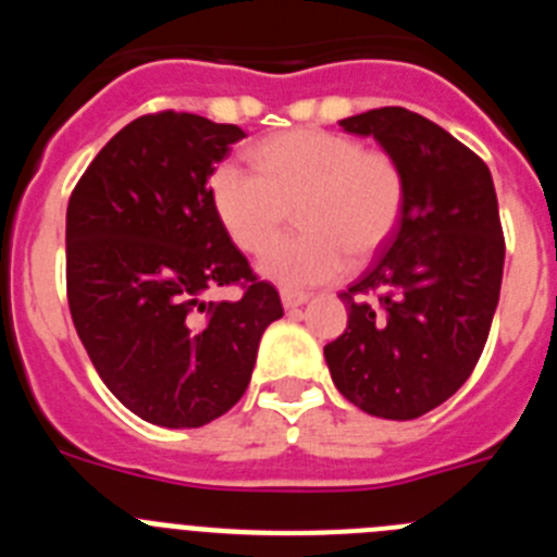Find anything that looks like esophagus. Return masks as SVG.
Returning a JSON list of instances; mask_svg holds the SVG:
<instances>
[{
  "label": "esophagus",
  "instance_id": "34e87169",
  "mask_svg": "<svg viewBox=\"0 0 557 557\" xmlns=\"http://www.w3.org/2000/svg\"><path fill=\"white\" fill-rule=\"evenodd\" d=\"M312 295L307 293V289H295V287H282V304L287 309H295V307H304V304L309 301Z\"/></svg>",
  "mask_w": 557,
  "mask_h": 557
}]
</instances>
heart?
Instances as JSON below:
<instances>
[{
	"label": "heart",
	"instance_id": "b5f03b06",
	"mask_svg": "<svg viewBox=\"0 0 557 557\" xmlns=\"http://www.w3.org/2000/svg\"><path fill=\"white\" fill-rule=\"evenodd\" d=\"M209 195L225 234L259 253L292 216L305 225L271 246L259 262L268 278L318 284L376 253L396 231L407 200L405 170L385 150H368L343 133L287 131L253 150V170L220 164Z\"/></svg>",
	"mask_w": 557,
	"mask_h": 557
}]
</instances>
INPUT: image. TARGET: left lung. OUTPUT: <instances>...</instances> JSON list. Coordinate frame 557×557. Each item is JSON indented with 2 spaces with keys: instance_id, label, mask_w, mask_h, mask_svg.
<instances>
[{
  "instance_id": "1",
  "label": "left lung",
  "mask_w": 557,
  "mask_h": 557,
  "mask_svg": "<svg viewBox=\"0 0 557 557\" xmlns=\"http://www.w3.org/2000/svg\"><path fill=\"white\" fill-rule=\"evenodd\" d=\"M401 164L398 228L346 293V332L323 348L343 396L368 416L410 421L471 376L499 304L505 236L494 178L469 147L407 108L339 120Z\"/></svg>"
}]
</instances>
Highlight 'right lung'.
<instances>
[{"label":"right lung","mask_w":557,"mask_h":557,"mask_svg":"<svg viewBox=\"0 0 557 557\" xmlns=\"http://www.w3.org/2000/svg\"><path fill=\"white\" fill-rule=\"evenodd\" d=\"M245 139L198 113H147L88 164L66 209L69 312L108 391L150 424L203 426L243 398L284 314L220 225L214 164ZM243 283L239 302H203Z\"/></svg>","instance_id":"1"}]
</instances>
